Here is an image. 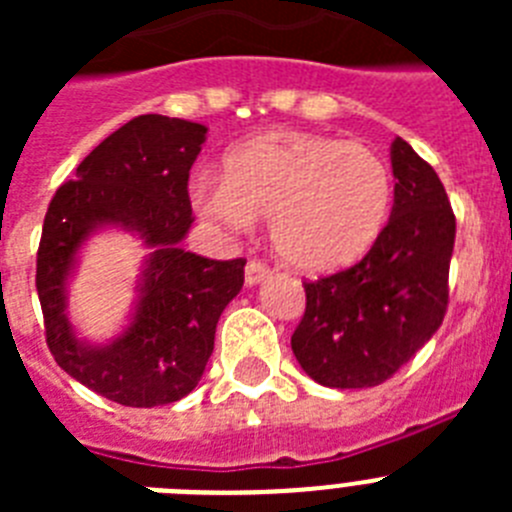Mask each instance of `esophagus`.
Instances as JSON below:
<instances>
[{
  "label": "esophagus",
  "instance_id": "obj_1",
  "mask_svg": "<svg viewBox=\"0 0 512 512\" xmlns=\"http://www.w3.org/2000/svg\"><path fill=\"white\" fill-rule=\"evenodd\" d=\"M269 274H271V269L264 264V261L251 259L246 264V284H248V287H253V284H259V282H264V279H269Z\"/></svg>",
  "mask_w": 512,
  "mask_h": 512
}]
</instances>
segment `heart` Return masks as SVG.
<instances>
[{"mask_svg":"<svg viewBox=\"0 0 512 512\" xmlns=\"http://www.w3.org/2000/svg\"><path fill=\"white\" fill-rule=\"evenodd\" d=\"M192 207L223 235L271 220L277 253L307 274L356 264L379 241L392 207V174L356 140L282 130L223 161V179L192 187Z\"/></svg>","mask_w":512,"mask_h":512,"instance_id":"b5f03b06","label":"heart"}]
</instances>
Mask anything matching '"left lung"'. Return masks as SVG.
Returning a JSON list of instances; mask_svg holds the SVG:
<instances>
[{
  "label": "left lung",
  "instance_id": "obj_1",
  "mask_svg": "<svg viewBox=\"0 0 512 512\" xmlns=\"http://www.w3.org/2000/svg\"><path fill=\"white\" fill-rule=\"evenodd\" d=\"M395 205L359 264L305 282L292 351L318 384L364 390L387 382L441 328L449 307L456 217L431 164L392 140Z\"/></svg>",
  "mask_w": 512,
  "mask_h": 512
}]
</instances>
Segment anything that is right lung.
Returning a JSON list of instances; mask_svg holds the SVG:
<instances>
[{
	"instance_id": "1",
	"label": "right lung",
	"mask_w": 512,
	"mask_h": 512,
	"mask_svg": "<svg viewBox=\"0 0 512 512\" xmlns=\"http://www.w3.org/2000/svg\"><path fill=\"white\" fill-rule=\"evenodd\" d=\"M205 135L200 122L133 117L76 166L45 212L35 274L45 343L63 372L128 408L169 405L197 387L217 320L243 287V259H205L179 246L194 223L187 182ZM104 224L135 232L152 256L131 325L94 347L70 328L65 282L78 248Z\"/></svg>"
}]
</instances>
